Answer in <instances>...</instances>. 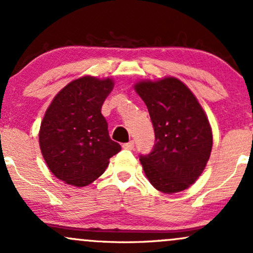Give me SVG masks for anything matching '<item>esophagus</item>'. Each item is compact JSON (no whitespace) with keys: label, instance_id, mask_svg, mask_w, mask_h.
Masks as SVG:
<instances>
[{"label":"esophagus","instance_id":"obj_1","mask_svg":"<svg viewBox=\"0 0 253 253\" xmlns=\"http://www.w3.org/2000/svg\"><path fill=\"white\" fill-rule=\"evenodd\" d=\"M123 147L125 150H133L134 149V141L130 140V141H128V143H125V144H123Z\"/></svg>","mask_w":253,"mask_h":253}]
</instances>
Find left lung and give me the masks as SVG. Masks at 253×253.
Returning <instances> with one entry per match:
<instances>
[{
	"mask_svg": "<svg viewBox=\"0 0 253 253\" xmlns=\"http://www.w3.org/2000/svg\"><path fill=\"white\" fill-rule=\"evenodd\" d=\"M155 128V146L140 155L144 172L157 190L173 194L189 188L210 159L213 134L201 104L175 77L134 85Z\"/></svg>",
	"mask_w": 253,
	"mask_h": 253,
	"instance_id": "left-lung-1",
	"label": "left lung"
}]
</instances>
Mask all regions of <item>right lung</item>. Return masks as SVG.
<instances>
[{
	"label": "right lung",
	"instance_id": "obj_1",
	"mask_svg": "<svg viewBox=\"0 0 253 253\" xmlns=\"http://www.w3.org/2000/svg\"><path fill=\"white\" fill-rule=\"evenodd\" d=\"M112 78L84 76L64 86L45 113L39 144L48 169L60 181L84 187L98 178L121 146L110 139L101 114Z\"/></svg>",
	"mask_w": 253,
	"mask_h": 253
}]
</instances>
